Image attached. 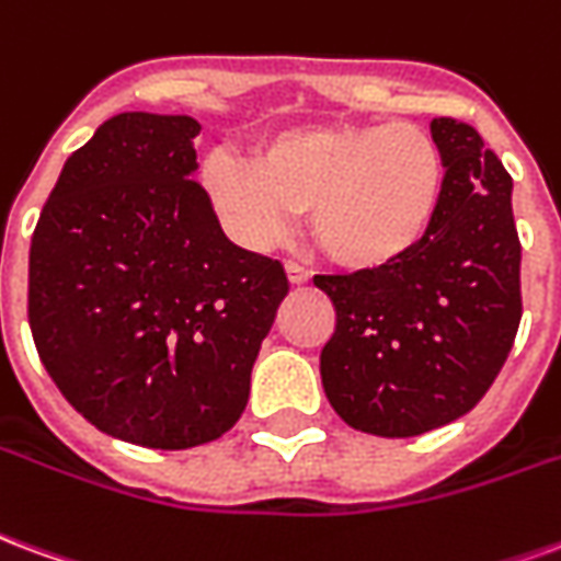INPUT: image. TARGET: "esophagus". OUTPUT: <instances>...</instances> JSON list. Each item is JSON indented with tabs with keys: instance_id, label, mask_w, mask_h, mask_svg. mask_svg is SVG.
Masks as SVG:
<instances>
[{
	"instance_id": "obj_1",
	"label": "esophagus",
	"mask_w": 561,
	"mask_h": 561,
	"mask_svg": "<svg viewBox=\"0 0 561 561\" xmlns=\"http://www.w3.org/2000/svg\"><path fill=\"white\" fill-rule=\"evenodd\" d=\"M284 268H286V277H289V284L301 286V284H308V280H310V272L305 268V265H298V263H293V260H289Z\"/></svg>"
}]
</instances>
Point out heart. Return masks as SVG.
Instances as JSON below:
<instances>
[{
	"label": "heart",
	"mask_w": 561,
	"mask_h": 561,
	"mask_svg": "<svg viewBox=\"0 0 561 561\" xmlns=\"http://www.w3.org/2000/svg\"><path fill=\"white\" fill-rule=\"evenodd\" d=\"M211 203L251 239H275L310 211V236L331 263L379 268L427 232L443 191V151L412 122L313 125L275 134L253 163L211 154Z\"/></svg>",
	"instance_id": "heart-1"
}]
</instances>
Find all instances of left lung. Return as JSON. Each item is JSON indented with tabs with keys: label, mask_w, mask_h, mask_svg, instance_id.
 <instances>
[{
	"label": "left lung",
	"mask_w": 561,
	"mask_h": 561,
	"mask_svg": "<svg viewBox=\"0 0 561 561\" xmlns=\"http://www.w3.org/2000/svg\"><path fill=\"white\" fill-rule=\"evenodd\" d=\"M443 191L421 241L379 268L317 275L337 325L322 346L325 398L388 439L460 419L484 398L520 325V239L511 175L478 130L433 118Z\"/></svg>",
	"instance_id": "left-lung-1"
}]
</instances>
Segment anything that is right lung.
<instances>
[{
	"label": "right lung",
	"instance_id": "1",
	"mask_svg": "<svg viewBox=\"0 0 561 561\" xmlns=\"http://www.w3.org/2000/svg\"><path fill=\"white\" fill-rule=\"evenodd\" d=\"M199 122L118 113L65 161L28 248V329L65 400L122 443L230 431L289 293L196 185Z\"/></svg>",
	"mask_w": 561,
	"mask_h": 561
}]
</instances>
